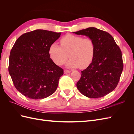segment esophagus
Masks as SVG:
<instances>
[{
	"label": "esophagus",
	"instance_id": "obj_1",
	"mask_svg": "<svg viewBox=\"0 0 134 134\" xmlns=\"http://www.w3.org/2000/svg\"><path fill=\"white\" fill-rule=\"evenodd\" d=\"M71 71L70 70H64V74H67V73H70Z\"/></svg>",
	"mask_w": 134,
	"mask_h": 134
}]
</instances>
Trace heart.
<instances>
[{
  "instance_id": "b5f03b06",
  "label": "heart",
  "mask_w": 134,
  "mask_h": 134,
  "mask_svg": "<svg viewBox=\"0 0 134 134\" xmlns=\"http://www.w3.org/2000/svg\"><path fill=\"white\" fill-rule=\"evenodd\" d=\"M61 46L54 43L48 50V54L53 62L62 65L68 56L70 59L66 64L68 68L85 69L92 63L95 54V45L92 39L67 34L60 40Z\"/></svg>"
}]
</instances>
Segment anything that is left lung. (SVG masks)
I'll return each mask as SVG.
<instances>
[{
  "mask_svg": "<svg viewBox=\"0 0 134 134\" xmlns=\"http://www.w3.org/2000/svg\"><path fill=\"white\" fill-rule=\"evenodd\" d=\"M73 33L87 36L92 39L95 45L94 58L87 68L81 71L76 87L88 98L104 97L115 90L122 72L124 65L120 48L110 34L95 27Z\"/></svg>",
  "mask_w": 134,
  "mask_h": 134,
  "instance_id": "left-lung-1",
  "label": "left lung"
}]
</instances>
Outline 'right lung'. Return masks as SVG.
<instances>
[{"label": "right lung", "mask_w": 134, "mask_h": 134, "mask_svg": "<svg viewBox=\"0 0 134 134\" xmlns=\"http://www.w3.org/2000/svg\"><path fill=\"white\" fill-rule=\"evenodd\" d=\"M61 32L36 30L21 35L12 47L8 70L15 88L23 96L41 99L51 96L64 74L51 60L48 50Z\"/></svg>", "instance_id": "add662e5"}]
</instances>
